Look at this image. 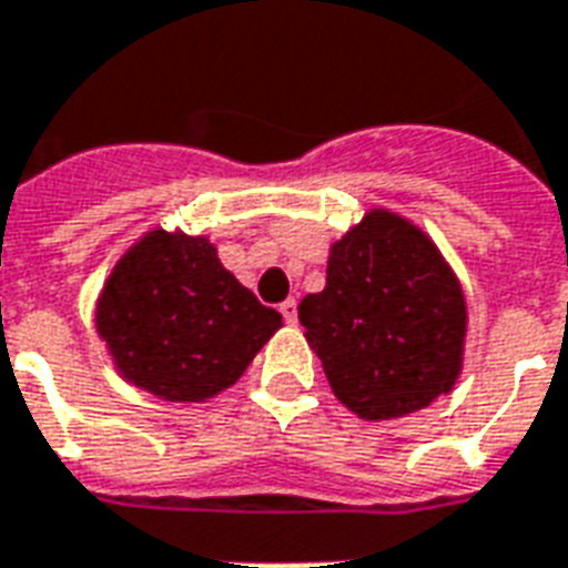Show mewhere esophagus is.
<instances>
[{
	"label": "esophagus",
	"mask_w": 568,
	"mask_h": 568,
	"mask_svg": "<svg viewBox=\"0 0 568 568\" xmlns=\"http://www.w3.org/2000/svg\"><path fill=\"white\" fill-rule=\"evenodd\" d=\"M280 313H283L285 324L297 322V301H294V297H288V301L280 303Z\"/></svg>",
	"instance_id": "1"
}]
</instances>
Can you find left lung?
I'll return each mask as SVG.
<instances>
[{
	"mask_svg": "<svg viewBox=\"0 0 568 568\" xmlns=\"http://www.w3.org/2000/svg\"><path fill=\"white\" fill-rule=\"evenodd\" d=\"M297 315L336 399L363 419L426 408L462 369V285L435 244L387 211L333 244L327 285Z\"/></svg>",
	"mask_w": 568,
	"mask_h": 568,
	"instance_id": "left-lung-1",
	"label": "left lung"
}]
</instances>
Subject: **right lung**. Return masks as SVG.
<instances>
[{"label":"right lung","instance_id":"obj_1","mask_svg":"<svg viewBox=\"0 0 568 568\" xmlns=\"http://www.w3.org/2000/svg\"><path fill=\"white\" fill-rule=\"evenodd\" d=\"M283 315L220 265L205 237L163 229L130 246L98 301L115 366L166 402H202L232 387Z\"/></svg>","mask_w":568,"mask_h":568}]
</instances>
